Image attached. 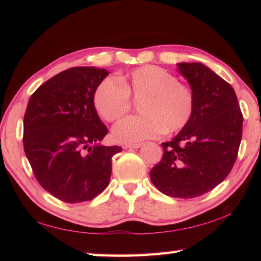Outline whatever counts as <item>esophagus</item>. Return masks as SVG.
Here are the masks:
<instances>
[{
    "label": "esophagus",
    "mask_w": 261,
    "mask_h": 261,
    "mask_svg": "<svg viewBox=\"0 0 261 261\" xmlns=\"http://www.w3.org/2000/svg\"><path fill=\"white\" fill-rule=\"evenodd\" d=\"M141 146V143H136V144H125V148H139Z\"/></svg>",
    "instance_id": "esophagus-1"
}]
</instances>
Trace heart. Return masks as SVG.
<instances>
[{
    "instance_id": "obj_1",
    "label": "heart",
    "mask_w": 261,
    "mask_h": 261,
    "mask_svg": "<svg viewBox=\"0 0 261 261\" xmlns=\"http://www.w3.org/2000/svg\"><path fill=\"white\" fill-rule=\"evenodd\" d=\"M130 99L138 102L143 115L127 117L114 127L115 139L136 143L173 135L187 126L193 116L194 94L178 78L156 65H144L122 76L120 83L106 78L96 86L93 105L107 122H116L129 113Z\"/></svg>"
}]
</instances>
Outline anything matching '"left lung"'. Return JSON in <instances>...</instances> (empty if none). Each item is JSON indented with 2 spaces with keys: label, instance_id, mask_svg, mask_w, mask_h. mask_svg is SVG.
I'll list each match as a JSON object with an SVG mask.
<instances>
[{
  "label": "left lung",
  "instance_id": "obj_1",
  "mask_svg": "<svg viewBox=\"0 0 261 261\" xmlns=\"http://www.w3.org/2000/svg\"><path fill=\"white\" fill-rule=\"evenodd\" d=\"M194 94L189 124L162 143L163 155L149 171L167 196L194 198L210 192L232 169L242 140L243 115L233 88L201 63H177Z\"/></svg>",
  "mask_w": 261,
  "mask_h": 261
}]
</instances>
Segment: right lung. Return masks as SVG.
<instances>
[{
	"label": "right lung",
	"instance_id": "obj_1",
	"mask_svg": "<svg viewBox=\"0 0 261 261\" xmlns=\"http://www.w3.org/2000/svg\"><path fill=\"white\" fill-rule=\"evenodd\" d=\"M109 72L76 67L57 73L31 95L23 144L39 184L69 204L88 201L107 188L112 158L121 146H103L108 134L93 105Z\"/></svg>",
	"mask_w": 261,
	"mask_h": 261
}]
</instances>
